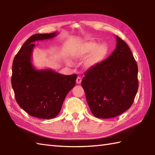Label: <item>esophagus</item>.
Returning <instances> with one entry per match:
<instances>
[{"mask_svg": "<svg viewBox=\"0 0 155 155\" xmlns=\"http://www.w3.org/2000/svg\"><path fill=\"white\" fill-rule=\"evenodd\" d=\"M82 81V78L80 77H78L77 78V83L80 84Z\"/></svg>", "mask_w": 155, "mask_h": 155, "instance_id": "1", "label": "esophagus"}]
</instances>
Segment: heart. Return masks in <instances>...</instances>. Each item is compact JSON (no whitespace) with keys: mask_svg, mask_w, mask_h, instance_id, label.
Returning a JSON list of instances; mask_svg holds the SVG:
<instances>
[{"mask_svg":"<svg viewBox=\"0 0 155 155\" xmlns=\"http://www.w3.org/2000/svg\"><path fill=\"white\" fill-rule=\"evenodd\" d=\"M108 52V47L105 43L98 45L94 42H87L82 45L77 53L78 58H84L90 54L87 60L86 65L93 67L103 61Z\"/></svg>","mask_w":155,"mask_h":155,"instance_id":"obj_1","label":"heart"}]
</instances>
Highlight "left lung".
<instances>
[{
    "mask_svg": "<svg viewBox=\"0 0 155 155\" xmlns=\"http://www.w3.org/2000/svg\"><path fill=\"white\" fill-rule=\"evenodd\" d=\"M117 41L112 54L88 69L81 83L91 113L99 118L116 117L128 110L139 88L132 52L118 36Z\"/></svg>",
    "mask_w": 155,
    "mask_h": 155,
    "instance_id": "left-lung-1",
    "label": "left lung"
}]
</instances>
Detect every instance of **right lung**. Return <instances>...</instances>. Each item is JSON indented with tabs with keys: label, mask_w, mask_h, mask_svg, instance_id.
I'll return each instance as SVG.
<instances>
[{
	"label": "right lung",
	"mask_w": 155,
	"mask_h": 155,
	"mask_svg": "<svg viewBox=\"0 0 155 155\" xmlns=\"http://www.w3.org/2000/svg\"><path fill=\"white\" fill-rule=\"evenodd\" d=\"M56 32L35 34L25 41L12 62L11 84L16 101L32 117L50 119L60 113L77 75H64L52 70L37 71L31 63L36 41L54 37Z\"/></svg>",
	"instance_id": "add662e5"
}]
</instances>
